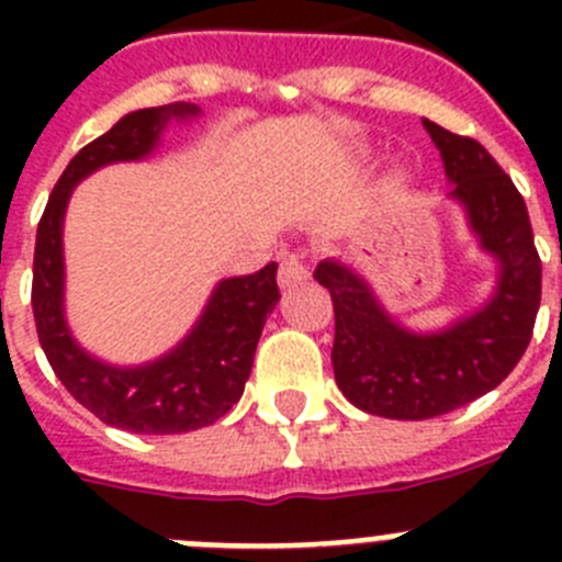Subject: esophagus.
<instances>
[{"label":"esophagus","mask_w":562,"mask_h":562,"mask_svg":"<svg viewBox=\"0 0 562 562\" xmlns=\"http://www.w3.org/2000/svg\"><path fill=\"white\" fill-rule=\"evenodd\" d=\"M306 278H310V265H306V258L297 256V252L284 256V261H281V270H278V284L286 290V286L304 284Z\"/></svg>","instance_id":"obj_1"}]
</instances>
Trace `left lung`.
I'll return each instance as SVG.
<instances>
[{
    "label": "left lung",
    "mask_w": 562,
    "mask_h": 562,
    "mask_svg": "<svg viewBox=\"0 0 562 562\" xmlns=\"http://www.w3.org/2000/svg\"><path fill=\"white\" fill-rule=\"evenodd\" d=\"M428 128L481 247L498 261V286L484 310L448 329L416 335L382 310L371 286L335 258L315 270L335 306L337 389L366 414L430 419L450 414L509 376L532 340L540 306V256L532 222L509 173L473 137Z\"/></svg>",
    "instance_id": "obj_1"
}]
</instances>
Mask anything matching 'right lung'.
Listing matches in <instances>:
<instances>
[{
    "mask_svg": "<svg viewBox=\"0 0 562 562\" xmlns=\"http://www.w3.org/2000/svg\"><path fill=\"white\" fill-rule=\"evenodd\" d=\"M196 114L200 106L182 101L128 112L69 160L38 222L33 256V317L38 342L64 389L83 408L106 425L132 434H188L222 419L245 394L258 337L281 297L276 261L252 276L227 278L213 290L191 335L166 357L137 369L106 366L89 357L69 335L64 321L61 252L69 193L101 166L143 160L160 143L168 123L191 121Z\"/></svg>",
    "mask_w": 562,
    "mask_h": 562,
    "instance_id": "obj_1",
    "label": "right lung"
}]
</instances>
